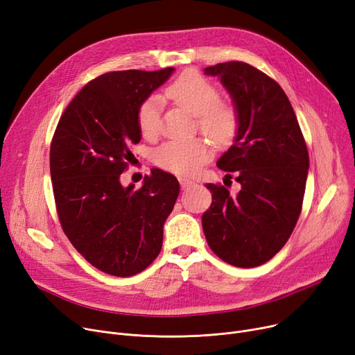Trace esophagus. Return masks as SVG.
Returning a JSON list of instances; mask_svg holds the SVG:
<instances>
[{"label": "esophagus", "mask_w": 355, "mask_h": 355, "mask_svg": "<svg viewBox=\"0 0 355 355\" xmlns=\"http://www.w3.org/2000/svg\"><path fill=\"white\" fill-rule=\"evenodd\" d=\"M180 184H181V189L185 190V189L191 187V185H193L194 182H193L191 180H187V178H180Z\"/></svg>", "instance_id": "esophagus-1"}]
</instances>
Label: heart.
I'll return each instance as SVG.
<instances>
[{
  "mask_svg": "<svg viewBox=\"0 0 355 355\" xmlns=\"http://www.w3.org/2000/svg\"><path fill=\"white\" fill-rule=\"evenodd\" d=\"M166 96L178 106L198 118L200 129L217 144H227L237 130V114L233 106L220 103L218 89L197 71L182 73L166 87ZM161 98L157 95L145 99L137 112L141 134L146 138L157 135L159 129ZM211 146L204 139L168 141L155 153V164L180 175H190L210 159Z\"/></svg>",
  "mask_w": 355,
  "mask_h": 355,
  "instance_id": "1",
  "label": "heart"
}]
</instances>
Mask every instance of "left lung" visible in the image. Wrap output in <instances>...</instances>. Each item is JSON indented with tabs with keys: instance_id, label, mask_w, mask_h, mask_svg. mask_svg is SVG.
<instances>
[{
	"instance_id": "8db88e82",
	"label": "left lung",
	"mask_w": 355,
	"mask_h": 355,
	"mask_svg": "<svg viewBox=\"0 0 355 355\" xmlns=\"http://www.w3.org/2000/svg\"><path fill=\"white\" fill-rule=\"evenodd\" d=\"M217 76L237 114L234 144L217 166L236 174L240 191L206 184L213 202L201 223L210 249L237 268L263 265L281 250L301 214L309 155L284 89L256 67L227 62L204 69ZM226 175V177H227Z\"/></svg>"
}]
</instances>
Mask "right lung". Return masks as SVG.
<instances>
[{
  "instance_id": "1",
  "label": "right lung",
  "mask_w": 355,
  "mask_h": 355,
  "mask_svg": "<svg viewBox=\"0 0 355 355\" xmlns=\"http://www.w3.org/2000/svg\"><path fill=\"white\" fill-rule=\"evenodd\" d=\"M174 70L105 73L74 96L55 128L50 174L60 225L74 249L109 275L142 272L162 248L178 180L155 168L135 190L121 174L141 141L138 107Z\"/></svg>"
}]
</instances>
